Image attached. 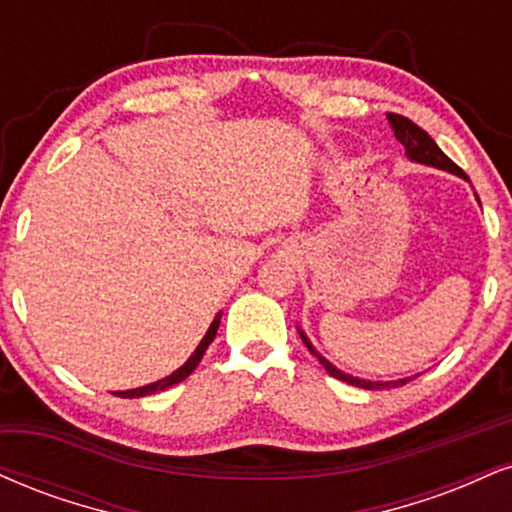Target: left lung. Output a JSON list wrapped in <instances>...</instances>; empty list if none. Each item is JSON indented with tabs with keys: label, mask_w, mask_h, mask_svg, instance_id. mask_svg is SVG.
<instances>
[{
	"label": "left lung",
	"mask_w": 512,
	"mask_h": 512,
	"mask_svg": "<svg viewBox=\"0 0 512 512\" xmlns=\"http://www.w3.org/2000/svg\"><path fill=\"white\" fill-rule=\"evenodd\" d=\"M386 119H389L393 133H396L398 143L405 147V157H408L410 162L422 164V166H432V169L448 171V174L460 176V178H465V181H467L465 171L460 169L458 164H453L451 159H448L446 155H443L441 147L436 145L434 140H432V135H429L427 131H422V128L417 126V123H412L410 119H405V116H400V114H386ZM477 200H479V197H477ZM298 334H300V338H303V343L307 346V350H310V353L315 355L319 362H322V367L326 369V372H329L331 377L346 381V384H350V386H360V389H367V391L398 389V386L408 384L410 379L420 377V374H415V377H403V379H391V381H374V379L353 377V374L341 372V369H338V367L334 365V362L326 360V357H324L322 353H319V350H317L315 346H312V341H310V338H307V334H305L303 329H300V326H298Z\"/></svg>",
	"instance_id": "1"
}]
</instances>
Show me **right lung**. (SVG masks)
Listing matches in <instances>:
<instances>
[{"label": "right lung", "instance_id": "1", "mask_svg": "<svg viewBox=\"0 0 512 512\" xmlns=\"http://www.w3.org/2000/svg\"><path fill=\"white\" fill-rule=\"evenodd\" d=\"M219 324H221V312H219L217 317H214V322L209 324L207 334L202 336V341H200V343H197V348L193 350V355H190L188 360L183 362V365L176 369V372H171L169 377H164V379H159V381H152V384L138 386V389L114 391V396H119V398H143V396H152V393H157V391H166V389H171V386L181 384V381L186 379V377H190V374H193V369H195L197 365H200L202 355H205V350L209 348V343H212V341H214V336H217Z\"/></svg>", "mask_w": 512, "mask_h": 512}]
</instances>
